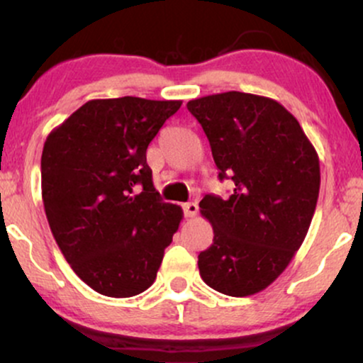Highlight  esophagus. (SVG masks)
Listing matches in <instances>:
<instances>
[{"instance_id":"34e87169","label":"esophagus","mask_w":363,"mask_h":363,"mask_svg":"<svg viewBox=\"0 0 363 363\" xmlns=\"http://www.w3.org/2000/svg\"><path fill=\"white\" fill-rule=\"evenodd\" d=\"M182 210H184V216L186 218H193V216L198 215V203L189 201L182 205Z\"/></svg>"}]
</instances>
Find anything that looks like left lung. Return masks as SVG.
Instances as JSON below:
<instances>
[{
	"mask_svg": "<svg viewBox=\"0 0 363 363\" xmlns=\"http://www.w3.org/2000/svg\"><path fill=\"white\" fill-rule=\"evenodd\" d=\"M211 147L228 198L206 194L213 244L199 252L208 286L247 297L272 285L298 251L318 205L319 158L298 121L261 95L225 91L187 102Z\"/></svg>",
	"mask_w": 363,
	"mask_h": 363,
	"instance_id": "1",
	"label": "left lung"
}]
</instances>
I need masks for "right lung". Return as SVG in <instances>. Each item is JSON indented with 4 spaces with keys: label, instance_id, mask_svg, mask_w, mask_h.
Wrapping results in <instances>:
<instances>
[{
    "label": "right lung",
    "instance_id": "add662e5",
    "mask_svg": "<svg viewBox=\"0 0 363 363\" xmlns=\"http://www.w3.org/2000/svg\"><path fill=\"white\" fill-rule=\"evenodd\" d=\"M181 101L83 104L44 143L43 201L62 256L90 289L114 298L155 281L182 220L152 181L147 148Z\"/></svg>",
    "mask_w": 363,
    "mask_h": 363
}]
</instances>
